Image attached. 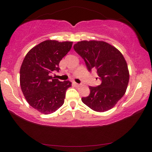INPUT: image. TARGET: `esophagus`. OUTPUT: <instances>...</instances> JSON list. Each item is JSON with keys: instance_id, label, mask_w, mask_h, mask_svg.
Wrapping results in <instances>:
<instances>
[{"instance_id": "obj_1", "label": "esophagus", "mask_w": 152, "mask_h": 152, "mask_svg": "<svg viewBox=\"0 0 152 152\" xmlns=\"http://www.w3.org/2000/svg\"><path fill=\"white\" fill-rule=\"evenodd\" d=\"M74 85L75 86H77V87H79V86H81L80 84H77V83H76V82H74Z\"/></svg>"}]
</instances>
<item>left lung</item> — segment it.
Here are the masks:
<instances>
[{"label": "left lung", "instance_id": "left-lung-1", "mask_svg": "<svg viewBox=\"0 0 152 152\" xmlns=\"http://www.w3.org/2000/svg\"><path fill=\"white\" fill-rule=\"evenodd\" d=\"M74 49L89 70L96 68L102 80L99 86H89L90 95L82 97L83 103L97 112L111 109L124 95L129 80L124 56L115 47L102 41H78Z\"/></svg>", "mask_w": 152, "mask_h": 152}]
</instances>
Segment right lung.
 I'll return each mask as SVG.
<instances>
[{"label": "right lung", "mask_w": 152, "mask_h": 152, "mask_svg": "<svg viewBox=\"0 0 152 152\" xmlns=\"http://www.w3.org/2000/svg\"><path fill=\"white\" fill-rule=\"evenodd\" d=\"M72 41L46 40L27 53L20 69V85L25 98L31 107L48 115L64 104L70 81L60 82L50 75L59 71V64L70 50Z\"/></svg>", "instance_id": "1"}]
</instances>
